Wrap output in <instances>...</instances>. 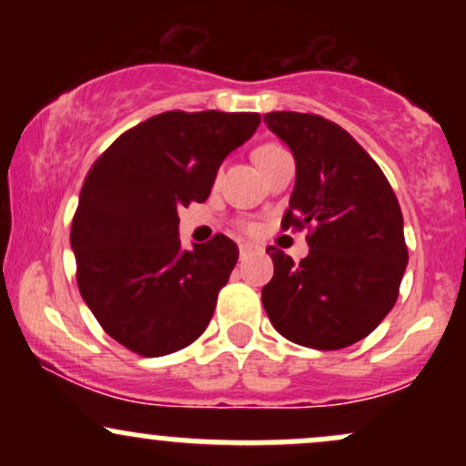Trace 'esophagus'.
Wrapping results in <instances>:
<instances>
[{
  "instance_id": "1",
  "label": "esophagus",
  "mask_w": 466,
  "mask_h": 466,
  "mask_svg": "<svg viewBox=\"0 0 466 466\" xmlns=\"http://www.w3.org/2000/svg\"><path fill=\"white\" fill-rule=\"evenodd\" d=\"M240 256H248L249 251H254L256 249V245L254 243H240Z\"/></svg>"
}]
</instances>
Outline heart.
I'll list each match as a JSON object with an SVG mask.
<instances>
[{
    "instance_id": "obj_1",
    "label": "heart",
    "mask_w": 466,
    "mask_h": 466,
    "mask_svg": "<svg viewBox=\"0 0 466 466\" xmlns=\"http://www.w3.org/2000/svg\"><path fill=\"white\" fill-rule=\"evenodd\" d=\"M282 147H278V144H263V147L258 148V151H256V155L254 157H258V155H265V153H274V151H280Z\"/></svg>"
}]
</instances>
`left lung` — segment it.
<instances>
[{"instance_id":"8db88e82","label":"left lung","mask_w":466,"mask_h":466,"mask_svg":"<svg viewBox=\"0 0 466 466\" xmlns=\"http://www.w3.org/2000/svg\"><path fill=\"white\" fill-rule=\"evenodd\" d=\"M267 127L291 148L296 186L285 228H311L300 263L276 248L263 307L289 341L318 350L355 344L399 298L408 267L403 215L377 162L322 116L274 111Z\"/></svg>"}]
</instances>
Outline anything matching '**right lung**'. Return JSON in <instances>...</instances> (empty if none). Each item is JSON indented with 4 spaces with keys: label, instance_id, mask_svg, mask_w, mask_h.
<instances>
[{
    "label": "right lung",
    "instance_id": "right-lung-1",
    "mask_svg": "<svg viewBox=\"0 0 466 466\" xmlns=\"http://www.w3.org/2000/svg\"><path fill=\"white\" fill-rule=\"evenodd\" d=\"M258 125V114L166 111L122 133L85 177L69 234L80 296L137 355L186 349L210 324L238 248L217 234L184 249L177 210L208 199Z\"/></svg>",
    "mask_w": 466,
    "mask_h": 466
}]
</instances>
